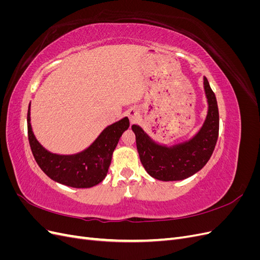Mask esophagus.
<instances>
[{
    "instance_id": "34e87169",
    "label": "esophagus",
    "mask_w": 260,
    "mask_h": 260,
    "mask_svg": "<svg viewBox=\"0 0 260 260\" xmlns=\"http://www.w3.org/2000/svg\"><path fill=\"white\" fill-rule=\"evenodd\" d=\"M129 119H130V121H131V123H135V122H137L138 121V119H139V115H138V113H136V112H129Z\"/></svg>"
}]
</instances>
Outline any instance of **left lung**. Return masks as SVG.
<instances>
[{
  "label": "left lung",
  "instance_id": "1",
  "mask_svg": "<svg viewBox=\"0 0 260 260\" xmlns=\"http://www.w3.org/2000/svg\"><path fill=\"white\" fill-rule=\"evenodd\" d=\"M204 88L208 101V114L200 132L192 140L174 147L154 143L139 125L133 124L141 162L149 176L161 181H178L200 171L214 152L219 135V111L214 91L207 78Z\"/></svg>",
  "mask_w": 260,
  "mask_h": 260
}]
</instances>
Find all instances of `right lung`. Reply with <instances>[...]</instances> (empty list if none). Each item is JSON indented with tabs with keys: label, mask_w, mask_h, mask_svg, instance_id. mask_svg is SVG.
I'll return each mask as SVG.
<instances>
[{
	"label": "right lung",
	"mask_w": 260,
	"mask_h": 260,
	"mask_svg": "<svg viewBox=\"0 0 260 260\" xmlns=\"http://www.w3.org/2000/svg\"><path fill=\"white\" fill-rule=\"evenodd\" d=\"M28 140L31 152L44 174L58 183L72 187H91L106 177L112 155L123 131L129 127V119L117 121L107 127L85 151L70 156L52 154L36 140L30 124V112L27 115Z\"/></svg>",
	"instance_id": "1"
}]
</instances>
